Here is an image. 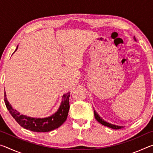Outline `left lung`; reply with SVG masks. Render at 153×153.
Here are the masks:
<instances>
[{
  "label": "left lung",
  "mask_w": 153,
  "mask_h": 153,
  "mask_svg": "<svg viewBox=\"0 0 153 153\" xmlns=\"http://www.w3.org/2000/svg\"><path fill=\"white\" fill-rule=\"evenodd\" d=\"M134 40L136 41V39L135 38V36H134ZM94 117L96 120H97L98 122H99L100 124H102L103 126H107L108 128H112L114 129H121L123 128V126H116V125H113V124H111L109 123H107V121H105L102 120V119L100 117L99 115H98V113L96 112L95 111H94Z\"/></svg>",
  "instance_id": "8db88e82"
}]
</instances>
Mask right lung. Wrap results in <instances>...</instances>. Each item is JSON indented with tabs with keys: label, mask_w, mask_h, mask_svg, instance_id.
<instances>
[{
	"label": "right lung",
	"mask_w": 153,
	"mask_h": 153,
	"mask_svg": "<svg viewBox=\"0 0 153 153\" xmlns=\"http://www.w3.org/2000/svg\"><path fill=\"white\" fill-rule=\"evenodd\" d=\"M17 48L15 52L17 50ZM69 92L64 94L60 107L56 112L49 117L44 118L31 117L27 115H21L19 112L12 107L11 105L7 100L5 92L4 102L12 117L23 128L36 132H47L58 128L66 121L69 110Z\"/></svg>",
	"instance_id": "1"
}]
</instances>
